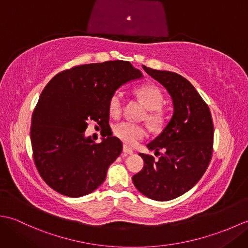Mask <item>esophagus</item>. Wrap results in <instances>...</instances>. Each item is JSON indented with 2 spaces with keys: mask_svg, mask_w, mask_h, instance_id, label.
<instances>
[{
  "mask_svg": "<svg viewBox=\"0 0 248 248\" xmlns=\"http://www.w3.org/2000/svg\"><path fill=\"white\" fill-rule=\"evenodd\" d=\"M123 151L124 152L125 155H132L133 154V150H132V148H130L129 146H127V145H124V147H123Z\"/></svg>",
  "mask_w": 248,
  "mask_h": 248,
  "instance_id": "esophagus-1",
  "label": "esophagus"
}]
</instances>
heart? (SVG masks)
<instances>
[{
	"label": "heart",
	"mask_w": 248,
	"mask_h": 248,
	"mask_svg": "<svg viewBox=\"0 0 248 248\" xmlns=\"http://www.w3.org/2000/svg\"><path fill=\"white\" fill-rule=\"evenodd\" d=\"M135 93L143 103L150 109L148 119L152 124H159L162 120L163 113L161 107L164 101V96L161 89L155 84H143L135 89ZM108 112L112 116H119L123 112L124 97L119 91L113 93L108 99ZM115 136L124 143L135 144L147 135V129L143 124L124 120L116 124L113 127Z\"/></svg>",
	"instance_id": "b5f03b06"
}]
</instances>
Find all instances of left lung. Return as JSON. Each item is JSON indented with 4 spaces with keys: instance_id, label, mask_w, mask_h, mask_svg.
<instances>
[{
    "instance_id": "1",
    "label": "left lung",
    "mask_w": 248,
    "mask_h": 248,
    "mask_svg": "<svg viewBox=\"0 0 248 248\" xmlns=\"http://www.w3.org/2000/svg\"><path fill=\"white\" fill-rule=\"evenodd\" d=\"M144 69L170 93L173 114L162 133L147 145L150 150L165 152L156 161L140 154L144 167L132 180L145 196L167 202L191 189L207 170L213 151V121L208 104L186 78L170 71Z\"/></svg>"
}]
</instances>
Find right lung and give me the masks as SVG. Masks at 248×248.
I'll list each match as a JSON object with an SVG mask.
<instances>
[{
    "label": "right lung",
    "mask_w": 248,
    "mask_h": 248,
    "mask_svg": "<svg viewBox=\"0 0 248 248\" xmlns=\"http://www.w3.org/2000/svg\"><path fill=\"white\" fill-rule=\"evenodd\" d=\"M143 77L129 62L75 66L46 84L31 116V141L37 170L54 191L68 197L93 192L123 151L115 136L94 143L88 121L108 125V99L123 84Z\"/></svg>",
    "instance_id": "obj_1"
}]
</instances>
